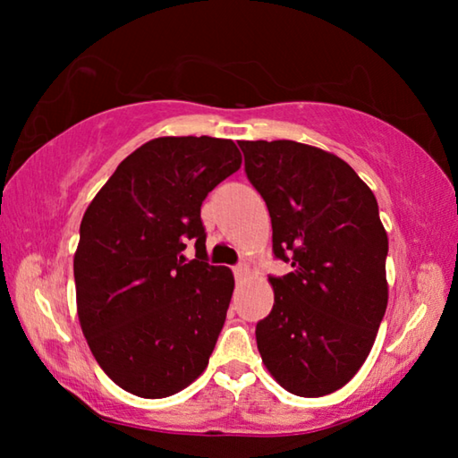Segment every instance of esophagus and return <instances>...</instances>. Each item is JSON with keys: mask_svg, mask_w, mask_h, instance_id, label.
I'll use <instances>...</instances> for the list:
<instances>
[{"mask_svg": "<svg viewBox=\"0 0 458 458\" xmlns=\"http://www.w3.org/2000/svg\"><path fill=\"white\" fill-rule=\"evenodd\" d=\"M248 275H250V268H248L246 265L234 267V276H236V278H246Z\"/></svg>", "mask_w": 458, "mask_h": 458, "instance_id": "1", "label": "esophagus"}]
</instances>
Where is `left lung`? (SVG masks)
<instances>
[{
	"label": "left lung",
	"mask_w": 458,
	"mask_h": 458,
	"mask_svg": "<svg viewBox=\"0 0 458 458\" xmlns=\"http://www.w3.org/2000/svg\"><path fill=\"white\" fill-rule=\"evenodd\" d=\"M238 145L267 201L275 257L293 267L268 278L275 305L257 325L262 363L294 396H327L368 360L387 307V234L376 196L319 147L286 139Z\"/></svg>",
	"instance_id": "obj_1"
}]
</instances>
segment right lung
Listing matches in <instances>:
<instances>
[{"label":"right lung","instance_id":"obj_1","mask_svg":"<svg viewBox=\"0 0 458 458\" xmlns=\"http://www.w3.org/2000/svg\"><path fill=\"white\" fill-rule=\"evenodd\" d=\"M242 165L236 143L157 137L123 159L81 222L76 311L92 355L139 398H167L208 368L234 291L206 262L199 208ZM197 242V259L182 257Z\"/></svg>","mask_w":458,"mask_h":458}]
</instances>
